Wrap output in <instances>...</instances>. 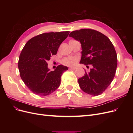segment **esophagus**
Returning <instances> with one entry per match:
<instances>
[{"label": "esophagus", "instance_id": "1", "mask_svg": "<svg viewBox=\"0 0 133 133\" xmlns=\"http://www.w3.org/2000/svg\"><path fill=\"white\" fill-rule=\"evenodd\" d=\"M69 70H75L76 69L75 67H70L69 68Z\"/></svg>", "mask_w": 133, "mask_h": 133}]
</instances>
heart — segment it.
Segmentation results:
<instances>
[{
  "instance_id": "b5f03b06",
  "label": "heart",
  "mask_w": 133,
  "mask_h": 133,
  "mask_svg": "<svg viewBox=\"0 0 133 133\" xmlns=\"http://www.w3.org/2000/svg\"><path fill=\"white\" fill-rule=\"evenodd\" d=\"M76 59L74 57L66 58L63 60V63L67 65H73L76 63Z\"/></svg>"
}]
</instances>
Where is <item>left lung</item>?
I'll return each instance as SVG.
<instances>
[{
    "label": "left lung",
    "mask_w": 133,
    "mask_h": 133,
    "mask_svg": "<svg viewBox=\"0 0 133 133\" xmlns=\"http://www.w3.org/2000/svg\"><path fill=\"white\" fill-rule=\"evenodd\" d=\"M69 37L82 44L80 64L92 65L90 71L78 79L81 89L94 96L102 94L113 80L117 55L113 44L107 36L93 29H82L71 31Z\"/></svg>",
    "instance_id": "8db88e82"
}]
</instances>
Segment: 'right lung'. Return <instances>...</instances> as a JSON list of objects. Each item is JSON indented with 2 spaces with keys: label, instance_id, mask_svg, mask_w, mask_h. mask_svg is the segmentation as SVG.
<instances>
[{
  "label": "right lung",
  "instance_id": "add662e5",
  "mask_svg": "<svg viewBox=\"0 0 133 133\" xmlns=\"http://www.w3.org/2000/svg\"><path fill=\"white\" fill-rule=\"evenodd\" d=\"M69 33V31L43 33L31 38L24 46L18 61L20 75L34 94L48 95L59 87L61 76L68 68L59 65L50 71L47 62L57 54Z\"/></svg>",
  "mask_w": 133,
  "mask_h": 133
}]
</instances>
